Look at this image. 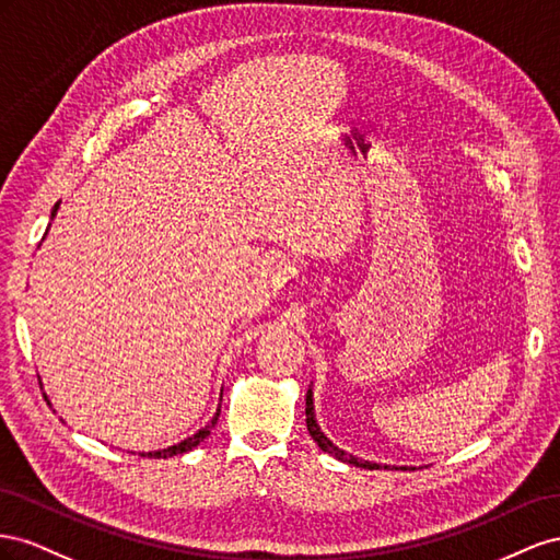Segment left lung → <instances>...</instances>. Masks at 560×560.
<instances>
[{"label": "left lung", "mask_w": 560, "mask_h": 560, "mask_svg": "<svg viewBox=\"0 0 560 560\" xmlns=\"http://www.w3.org/2000/svg\"><path fill=\"white\" fill-rule=\"evenodd\" d=\"M307 406H305V415H307V431H310V436L316 441V445L318 448H322L324 453H328V455H332L335 459H340V462H347V465H354V467H361V469H389V465H377V462H369V459H359V457H354V455H349V453H345L342 448H338V445H335L324 431H322V427H318V422H316V412H314V392L312 389H307ZM392 469H408V467H392ZM410 469H415V467H410Z\"/></svg>", "instance_id": "left-lung-1"}]
</instances>
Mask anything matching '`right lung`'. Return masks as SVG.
I'll list each match as a JSON object with an SVG mask.
<instances>
[{"instance_id":"right-lung-1","label":"right lung","mask_w":560,"mask_h":560,"mask_svg":"<svg viewBox=\"0 0 560 560\" xmlns=\"http://www.w3.org/2000/svg\"><path fill=\"white\" fill-rule=\"evenodd\" d=\"M56 211H58V203H56V209L51 211V218L56 215ZM49 232V230H46ZM46 236V234H44ZM46 398V396H44ZM220 401H222V394H220ZM218 418H220V406H218V410H215V415H213V420L206 424L203 429H199L197 434H191L189 439H185V441H180V443H175V445H168V448H162V451H152V453H140L142 457H154V459H166V457H173V455H183V453H187V451H191V448H197V445L211 434V429L215 427V422H218Z\"/></svg>"}]
</instances>
